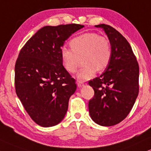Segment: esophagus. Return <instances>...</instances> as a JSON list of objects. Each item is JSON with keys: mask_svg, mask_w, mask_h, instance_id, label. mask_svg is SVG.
Returning <instances> with one entry per match:
<instances>
[{"mask_svg": "<svg viewBox=\"0 0 151 151\" xmlns=\"http://www.w3.org/2000/svg\"><path fill=\"white\" fill-rule=\"evenodd\" d=\"M77 86H78V87H79V88L83 86V81H80V80L77 81Z\"/></svg>", "mask_w": 151, "mask_h": 151, "instance_id": "obj_1", "label": "esophagus"}]
</instances>
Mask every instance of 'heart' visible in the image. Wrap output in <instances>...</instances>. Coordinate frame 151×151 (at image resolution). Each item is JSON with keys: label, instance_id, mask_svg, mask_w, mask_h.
Here are the masks:
<instances>
[{"label": "heart", "instance_id": "obj_1", "mask_svg": "<svg viewBox=\"0 0 151 151\" xmlns=\"http://www.w3.org/2000/svg\"><path fill=\"white\" fill-rule=\"evenodd\" d=\"M72 49L63 47L60 58L65 68L68 72L77 71L82 59L83 68L77 74L82 80L91 79L96 73L107 68L111 58V47L109 40L95 33H86L74 37L70 41Z\"/></svg>", "mask_w": 151, "mask_h": 151}]
</instances>
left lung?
I'll return each instance as SVG.
<instances>
[{"label":"left lung","mask_w":151,"mask_h":151,"mask_svg":"<svg viewBox=\"0 0 151 151\" xmlns=\"http://www.w3.org/2000/svg\"><path fill=\"white\" fill-rule=\"evenodd\" d=\"M105 32L111 47L109 64L100 77L88 82L95 91L88 102L90 116L102 126L125 119L139 94V68L130 45L118 30L106 24L95 26Z\"/></svg>","instance_id":"obj_1"}]
</instances>
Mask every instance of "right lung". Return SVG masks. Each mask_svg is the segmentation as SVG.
Returning a JSON list of instances; mask_svg holds the SVG:
<instances>
[{"label": "right lung", "instance_id": "right-lung-1", "mask_svg": "<svg viewBox=\"0 0 151 151\" xmlns=\"http://www.w3.org/2000/svg\"><path fill=\"white\" fill-rule=\"evenodd\" d=\"M80 24L47 26L28 40L15 64L16 93L37 125L52 127L65 116L77 89L75 79L63 65L60 49Z\"/></svg>", "mask_w": 151, "mask_h": 151}]
</instances>
